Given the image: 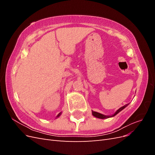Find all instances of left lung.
<instances>
[{
	"label": "left lung",
	"mask_w": 155,
	"mask_h": 155,
	"mask_svg": "<svg viewBox=\"0 0 155 155\" xmlns=\"http://www.w3.org/2000/svg\"><path fill=\"white\" fill-rule=\"evenodd\" d=\"M129 104H127V105H125L124 106H123V107H120V109H118V110H117L116 111V112L114 114H112V116H106V115H104V114H101V113H99V112H95V111H93V110H92V115L94 116H95L96 118H100V119H105V118H111V117H113V116H116L117 114L118 113H119V112H120V111H121L122 110L124 109H125V108Z\"/></svg>",
	"instance_id": "obj_1"
}]
</instances>
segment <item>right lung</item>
<instances>
[{"label":"right lung","instance_id":"1","mask_svg":"<svg viewBox=\"0 0 155 155\" xmlns=\"http://www.w3.org/2000/svg\"><path fill=\"white\" fill-rule=\"evenodd\" d=\"M61 113H62V112H59V113L58 114V116H56V118H58V117H59L60 116V115L61 114Z\"/></svg>","mask_w":155,"mask_h":155}]
</instances>
